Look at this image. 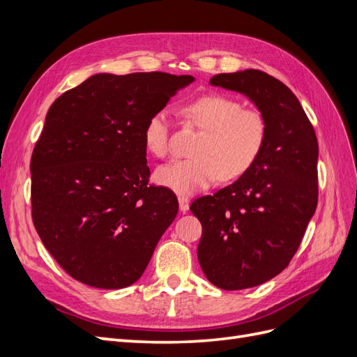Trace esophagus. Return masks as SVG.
Wrapping results in <instances>:
<instances>
[{
  "mask_svg": "<svg viewBox=\"0 0 357 357\" xmlns=\"http://www.w3.org/2000/svg\"><path fill=\"white\" fill-rule=\"evenodd\" d=\"M189 205H190V199L185 195H180L178 197V207L181 213H186L189 210Z\"/></svg>",
  "mask_w": 357,
  "mask_h": 357,
  "instance_id": "34e87169",
  "label": "esophagus"
}]
</instances>
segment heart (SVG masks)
I'll use <instances>...</instances> for the list:
<instances>
[{"label": "heart", "mask_w": 357, "mask_h": 357, "mask_svg": "<svg viewBox=\"0 0 357 357\" xmlns=\"http://www.w3.org/2000/svg\"><path fill=\"white\" fill-rule=\"evenodd\" d=\"M186 125L198 128L201 135L193 143L192 158L178 159L155 171V180L177 193H193L211 186L219 177L235 180L244 176L261 156L266 123L264 116L223 93H204L183 104ZM144 146L156 158H167L171 150V123L165 110L147 119L143 129Z\"/></svg>", "instance_id": "heart-1"}]
</instances>
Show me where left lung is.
Listing matches in <instances>:
<instances>
[{"label": "left lung", "mask_w": 357, "mask_h": 357, "mask_svg": "<svg viewBox=\"0 0 357 357\" xmlns=\"http://www.w3.org/2000/svg\"><path fill=\"white\" fill-rule=\"evenodd\" d=\"M210 84L245 95L266 123L252 169L190 205L202 225V273L214 286L240 290L278 275L296 253L317 207L319 144L295 93L273 75L223 73Z\"/></svg>", "instance_id": "1"}]
</instances>
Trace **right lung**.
Returning <instances> with one entry per match:
<instances>
[{"mask_svg":"<svg viewBox=\"0 0 357 357\" xmlns=\"http://www.w3.org/2000/svg\"><path fill=\"white\" fill-rule=\"evenodd\" d=\"M192 75L100 73L50 105L31 158L32 222L77 282L123 289L143 275L178 202L147 186L143 129Z\"/></svg>","mask_w":357,"mask_h":357,"instance_id":"obj_1","label":"right lung"}]
</instances>
